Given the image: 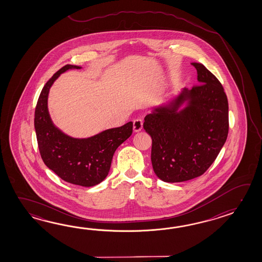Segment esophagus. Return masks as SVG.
Segmentation results:
<instances>
[{
	"mask_svg": "<svg viewBox=\"0 0 262 262\" xmlns=\"http://www.w3.org/2000/svg\"><path fill=\"white\" fill-rule=\"evenodd\" d=\"M143 126V120L138 118V119H135L133 122V128L135 132H139Z\"/></svg>",
	"mask_w": 262,
	"mask_h": 262,
	"instance_id": "obj_1",
	"label": "esophagus"
}]
</instances>
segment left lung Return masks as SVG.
Segmentation results:
<instances>
[{
    "mask_svg": "<svg viewBox=\"0 0 262 262\" xmlns=\"http://www.w3.org/2000/svg\"><path fill=\"white\" fill-rule=\"evenodd\" d=\"M201 84L144 118L151 138L150 160L158 178L180 183L206 172L228 134V102L222 84L206 67L191 63ZM184 102L188 107L180 108Z\"/></svg>",
    "mask_w": 262,
    "mask_h": 262,
    "instance_id": "8db88e82",
    "label": "left lung"
}]
</instances>
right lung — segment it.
<instances>
[{
    "label": "right lung",
    "mask_w": 262,
    "mask_h": 262,
    "mask_svg": "<svg viewBox=\"0 0 262 262\" xmlns=\"http://www.w3.org/2000/svg\"><path fill=\"white\" fill-rule=\"evenodd\" d=\"M71 68L80 67L67 64L45 84L35 106L34 128L46 166L67 183L90 187L106 178L115 150L132 135L133 123L86 139H73L57 128L48 112L49 91L60 74Z\"/></svg>",
    "instance_id": "add662e5"
}]
</instances>
